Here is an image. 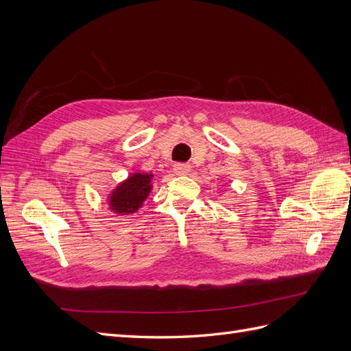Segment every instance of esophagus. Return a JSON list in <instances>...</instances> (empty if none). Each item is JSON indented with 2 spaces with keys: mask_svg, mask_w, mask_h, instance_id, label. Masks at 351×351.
Wrapping results in <instances>:
<instances>
[{
  "mask_svg": "<svg viewBox=\"0 0 351 351\" xmlns=\"http://www.w3.org/2000/svg\"><path fill=\"white\" fill-rule=\"evenodd\" d=\"M174 173L178 176H187L190 173V165L184 162L174 164Z\"/></svg>",
  "mask_w": 351,
  "mask_h": 351,
  "instance_id": "1",
  "label": "esophagus"
}]
</instances>
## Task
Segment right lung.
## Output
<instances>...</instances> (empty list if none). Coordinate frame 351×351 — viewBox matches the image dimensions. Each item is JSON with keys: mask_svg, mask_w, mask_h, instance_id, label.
<instances>
[{"mask_svg": "<svg viewBox=\"0 0 351 351\" xmlns=\"http://www.w3.org/2000/svg\"><path fill=\"white\" fill-rule=\"evenodd\" d=\"M152 174H133L117 187L111 197L110 205L119 214H133L143 204L151 192Z\"/></svg>", "mask_w": 351, "mask_h": 351, "instance_id": "right-lung-1", "label": "right lung"}]
</instances>
